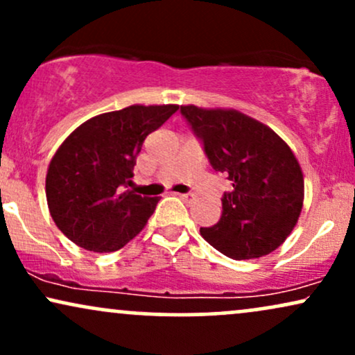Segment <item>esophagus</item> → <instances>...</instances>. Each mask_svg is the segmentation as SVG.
Here are the masks:
<instances>
[{
	"label": "esophagus",
	"mask_w": 355,
	"mask_h": 355,
	"mask_svg": "<svg viewBox=\"0 0 355 355\" xmlns=\"http://www.w3.org/2000/svg\"><path fill=\"white\" fill-rule=\"evenodd\" d=\"M178 197H180L185 203H191V202L195 200V195L193 193H180V195H178Z\"/></svg>",
	"instance_id": "1"
}]
</instances>
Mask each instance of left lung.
<instances>
[{
  "instance_id": "left-lung-1",
  "label": "left lung",
  "mask_w": 355,
  "mask_h": 355,
  "mask_svg": "<svg viewBox=\"0 0 355 355\" xmlns=\"http://www.w3.org/2000/svg\"><path fill=\"white\" fill-rule=\"evenodd\" d=\"M215 172L232 191L222 197V217L202 227V237L234 260L274 252L295 227L304 200L299 162L274 130L235 110L180 107Z\"/></svg>"
}]
</instances>
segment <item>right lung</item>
I'll return each mask as SVG.
<instances>
[{"instance_id":"add662e5","label":"right lung","mask_w":355,"mask_h":355,"mask_svg":"<svg viewBox=\"0 0 355 355\" xmlns=\"http://www.w3.org/2000/svg\"><path fill=\"white\" fill-rule=\"evenodd\" d=\"M177 105L133 107L80 125L51 158L46 200L56 227L76 245L115 252L140 234L158 198L132 189L133 166L150 133Z\"/></svg>"}]
</instances>
